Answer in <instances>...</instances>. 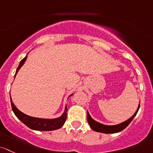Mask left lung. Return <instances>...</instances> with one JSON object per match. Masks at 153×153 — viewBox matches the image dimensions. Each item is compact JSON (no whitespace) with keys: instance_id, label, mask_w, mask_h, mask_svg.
<instances>
[{"instance_id":"obj_1","label":"left lung","mask_w":153,"mask_h":153,"mask_svg":"<svg viewBox=\"0 0 153 153\" xmlns=\"http://www.w3.org/2000/svg\"><path fill=\"white\" fill-rule=\"evenodd\" d=\"M140 108V104L138 105V108L137 109L136 112L135 113V114L132 116L131 118L128 119V120L125 121L123 123H121L117 125H113V126H108V125H104L99 122H97L96 121H94L92 118L91 117L90 114L87 113V117H88V122L89 124L90 127H91V129L97 132H100V133H118V132H120L122 130H123L124 129H125L127 126L130 124V122H132V120L133 119V118L135 117V115L138 113V110Z\"/></svg>"}]
</instances>
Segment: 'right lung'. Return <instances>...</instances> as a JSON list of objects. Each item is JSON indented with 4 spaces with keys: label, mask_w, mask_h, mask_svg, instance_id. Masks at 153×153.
<instances>
[{
    "label": "right lung",
    "mask_w": 153,
    "mask_h": 153,
    "mask_svg": "<svg viewBox=\"0 0 153 153\" xmlns=\"http://www.w3.org/2000/svg\"><path fill=\"white\" fill-rule=\"evenodd\" d=\"M26 58H27V56L25 58H23V59L20 61L19 66L18 67V68H17L15 77L16 76L17 74H18V71L20 70V68H21L23 64H24ZM10 100L12 111H13L15 116H16L23 124H25L28 127L32 129V130H40V131H51V130H54L59 129L60 127H62V125H63L64 124H65L66 117H67V107H65V111H64L63 114H62V116H60V117L53 119H39V118H34L31 117V116H27V115L24 114L23 113L20 112L18 108L15 106V105H14L13 102H12V99H11V97Z\"/></svg>",
    "instance_id": "1"
}]
</instances>
